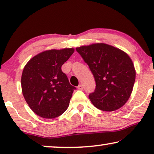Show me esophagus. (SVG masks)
I'll list each match as a JSON object with an SVG mask.
<instances>
[{"instance_id": "obj_1", "label": "esophagus", "mask_w": 154, "mask_h": 154, "mask_svg": "<svg viewBox=\"0 0 154 154\" xmlns=\"http://www.w3.org/2000/svg\"><path fill=\"white\" fill-rule=\"evenodd\" d=\"M77 88L80 90H83V85H82V84H79V86H78Z\"/></svg>"}]
</instances>
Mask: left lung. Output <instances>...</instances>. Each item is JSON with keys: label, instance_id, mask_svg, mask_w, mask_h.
<instances>
[{"label": "left lung", "instance_id": "left-lung-1", "mask_svg": "<svg viewBox=\"0 0 154 154\" xmlns=\"http://www.w3.org/2000/svg\"><path fill=\"white\" fill-rule=\"evenodd\" d=\"M75 50L94 75L96 88L89 94L92 104L104 111L123 106L132 93L136 75L128 54L105 43L81 46Z\"/></svg>", "mask_w": 154, "mask_h": 154}]
</instances>
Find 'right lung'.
<instances>
[{
  "label": "right lung",
  "mask_w": 154,
  "mask_h": 154,
  "mask_svg": "<svg viewBox=\"0 0 154 154\" xmlns=\"http://www.w3.org/2000/svg\"><path fill=\"white\" fill-rule=\"evenodd\" d=\"M73 48L41 52L29 61L23 70L21 84L24 97L31 110L44 119L60 116L68 108L73 90L62 66Z\"/></svg>",
  "instance_id": "1"
}]
</instances>
